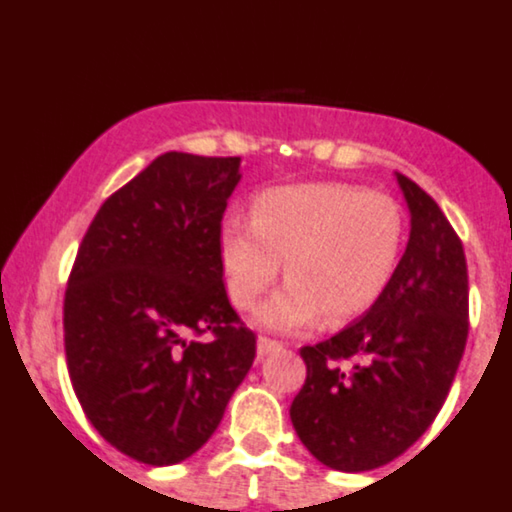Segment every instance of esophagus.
I'll use <instances>...</instances> for the list:
<instances>
[{
  "instance_id": "esophagus-1",
  "label": "esophagus",
  "mask_w": 512,
  "mask_h": 512,
  "mask_svg": "<svg viewBox=\"0 0 512 512\" xmlns=\"http://www.w3.org/2000/svg\"><path fill=\"white\" fill-rule=\"evenodd\" d=\"M282 351V343L272 341V338H257V358H265V355Z\"/></svg>"
}]
</instances>
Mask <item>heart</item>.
I'll return each mask as SVG.
<instances>
[{"label":"heart","instance_id":"1","mask_svg":"<svg viewBox=\"0 0 512 512\" xmlns=\"http://www.w3.org/2000/svg\"><path fill=\"white\" fill-rule=\"evenodd\" d=\"M405 218L383 193L351 184L262 191L252 220L230 215L218 233L228 294L247 309L287 267L289 282L255 311L270 331H301L326 314L343 324L368 311L400 260Z\"/></svg>","mask_w":512,"mask_h":512}]
</instances>
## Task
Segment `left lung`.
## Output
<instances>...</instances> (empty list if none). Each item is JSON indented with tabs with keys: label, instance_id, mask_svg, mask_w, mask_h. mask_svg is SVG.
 I'll return each mask as SVG.
<instances>
[{
	"label": "left lung",
	"instance_id": "left-lung-1",
	"mask_svg": "<svg viewBox=\"0 0 512 512\" xmlns=\"http://www.w3.org/2000/svg\"><path fill=\"white\" fill-rule=\"evenodd\" d=\"M395 179L410 211L405 255L368 314L301 348L306 383L289 410L314 459L346 473L390 464L427 432L469 336L459 235L429 193Z\"/></svg>",
	"mask_w": 512,
	"mask_h": 512
}]
</instances>
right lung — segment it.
<instances>
[{
  "instance_id": "1",
  "label": "right lung",
  "mask_w": 512,
  "mask_h": 512,
  "mask_svg": "<svg viewBox=\"0 0 512 512\" xmlns=\"http://www.w3.org/2000/svg\"><path fill=\"white\" fill-rule=\"evenodd\" d=\"M240 157L161 154L100 206L63 301L68 373L100 437L149 466L196 454L255 360L223 284ZM211 330V342L193 335Z\"/></svg>"
}]
</instances>
